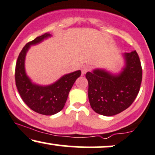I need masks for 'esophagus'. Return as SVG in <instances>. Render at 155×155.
Returning <instances> with one entry per match:
<instances>
[{
  "label": "esophagus",
  "instance_id": "esophagus-1",
  "mask_svg": "<svg viewBox=\"0 0 155 155\" xmlns=\"http://www.w3.org/2000/svg\"><path fill=\"white\" fill-rule=\"evenodd\" d=\"M90 69H91V67L88 65H84L81 67V74L84 75V74H86L87 72L90 71Z\"/></svg>",
  "mask_w": 155,
  "mask_h": 155
}]
</instances>
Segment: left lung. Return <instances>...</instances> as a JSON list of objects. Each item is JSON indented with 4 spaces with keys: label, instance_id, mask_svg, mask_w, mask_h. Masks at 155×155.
Listing matches in <instances>:
<instances>
[{
    "label": "left lung",
    "instance_id": "1",
    "mask_svg": "<svg viewBox=\"0 0 155 155\" xmlns=\"http://www.w3.org/2000/svg\"><path fill=\"white\" fill-rule=\"evenodd\" d=\"M125 67L117 75L103 69L87 72L88 97L96 113L114 116L133 104L140 90L142 68L136 51L124 53Z\"/></svg>",
    "mask_w": 155,
    "mask_h": 155
}]
</instances>
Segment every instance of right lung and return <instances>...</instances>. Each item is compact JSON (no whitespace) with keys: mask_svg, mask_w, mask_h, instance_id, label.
Masks as SVG:
<instances>
[{"mask_svg":"<svg viewBox=\"0 0 155 155\" xmlns=\"http://www.w3.org/2000/svg\"><path fill=\"white\" fill-rule=\"evenodd\" d=\"M49 36V33H44L28 42L19 53L15 67L16 86L22 101L33 111L43 115H53L63 109L71 89L81 75V71H76L64 75L49 86L32 83L25 70L26 53L31 45L40 43Z\"/></svg>","mask_w":155,"mask_h":155,"instance_id":"add662e5","label":"right lung"}]
</instances>
